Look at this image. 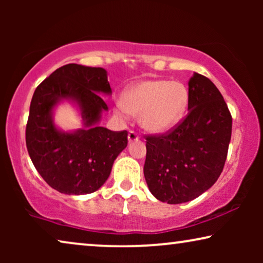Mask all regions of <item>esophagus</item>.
<instances>
[{
	"label": "esophagus",
	"mask_w": 263,
	"mask_h": 263,
	"mask_svg": "<svg viewBox=\"0 0 263 263\" xmlns=\"http://www.w3.org/2000/svg\"><path fill=\"white\" fill-rule=\"evenodd\" d=\"M139 139V134L136 132H134V130H129V133H128V140L130 142H133V141H136V140Z\"/></svg>",
	"instance_id": "esophagus-1"
}]
</instances>
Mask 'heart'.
<instances>
[{"label":"heart","mask_w":263,"mask_h":263,"mask_svg":"<svg viewBox=\"0 0 263 263\" xmlns=\"http://www.w3.org/2000/svg\"><path fill=\"white\" fill-rule=\"evenodd\" d=\"M188 105V89L179 81L146 80L133 85L124 98L116 100V112L122 120L140 115L141 124L152 132L174 127Z\"/></svg>","instance_id":"obj_1"}]
</instances>
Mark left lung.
<instances>
[{
	"mask_svg": "<svg viewBox=\"0 0 263 263\" xmlns=\"http://www.w3.org/2000/svg\"><path fill=\"white\" fill-rule=\"evenodd\" d=\"M188 85L186 116L166 133L145 135L147 185L170 204L196 199L217 182L231 140V112L215 85L197 73Z\"/></svg>",
	"mask_w": 263,
	"mask_h": 263,
	"instance_id": "obj_1",
	"label": "left lung"
}]
</instances>
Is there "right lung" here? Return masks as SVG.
<instances>
[{
  "label": "right lung",
  "mask_w": 263,
  "mask_h": 263,
  "mask_svg": "<svg viewBox=\"0 0 263 263\" xmlns=\"http://www.w3.org/2000/svg\"><path fill=\"white\" fill-rule=\"evenodd\" d=\"M99 93H111L106 70L69 63L59 68L35 88L26 124V147L43 179L57 192L84 195L98 190L118 154L128 145V132H111L97 122L107 105ZM81 106L85 129L60 132L51 111L61 99Z\"/></svg>",
  "instance_id": "obj_1"
}]
</instances>
